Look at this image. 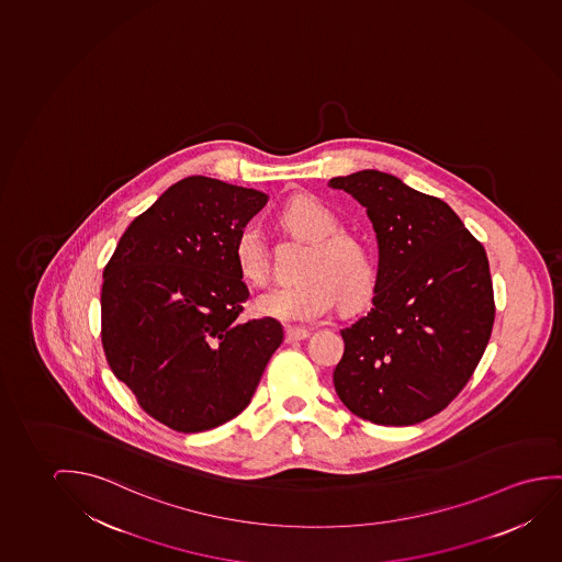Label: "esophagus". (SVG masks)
Returning <instances> with one entry per match:
<instances>
[{
	"label": "esophagus",
	"mask_w": 562,
	"mask_h": 562,
	"mask_svg": "<svg viewBox=\"0 0 562 562\" xmlns=\"http://www.w3.org/2000/svg\"><path fill=\"white\" fill-rule=\"evenodd\" d=\"M310 336L311 333L307 328H295V326H288V328H285V342L288 344L305 340V338H310Z\"/></svg>",
	"instance_id": "1"
}]
</instances>
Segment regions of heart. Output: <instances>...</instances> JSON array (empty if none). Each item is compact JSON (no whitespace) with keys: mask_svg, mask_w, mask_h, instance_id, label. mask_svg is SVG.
<instances>
[{"mask_svg":"<svg viewBox=\"0 0 562 562\" xmlns=\"http://www.w3.org/2000/svg\"><path fill=\"white\" fill-rule=\"evenodd\" d=\"M285 228L313 244L303 278L293 285H274L255 300L262 317L290 325H305L325 317L338 303L346 307L366 302L373 292L374 269L366 247L358 239L340 234L342 224L323 201L315 196H295L280 212ZM234 262L241 278L262 284L269 277L267 247L259 224L249 222L234 239Z\"/></svg>","mask_w":562,"mask_h":562,"instance_id":"1","label":"heart"}]
</instances>
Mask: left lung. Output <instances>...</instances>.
Here are the masks:
<instances>
[{
  "label": "left lung",
  "mask_w": 562,
  "mask_h": 562,
  "mask_svg": "<svg viewBox=\"0 0 562 562\" xmlns=\"http://www.w3.org/2000/svg\"><path fill=\"white\" fill-rule=\"evenodd\" d=\"M373 224V307L342 328L334 389L376 425L429 419L470 381L495 321L487 252L450 206L396 176L361 170L328 181Z\"/></svg>",
  "instance_id": "1"
}]
</instances>
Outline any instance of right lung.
Listing matches in <instances>:
<instances>
[{
  "label": "right lung",
  "mask_w": 562,
  "mask_h": 562,
  "mask_svg": "<svg viewBox=\"0 0 562 562\" xmlns=\"http://www.w3.org/2000/svg\"><path fill=\"white\" fill-rule=\"evenodd\" d=\"M267 201L220 179H181L131 222L104 269L108 363L173 431L241 414L284 340L277 318H239L249 290L232 247Z\"/></svg>",
  "instance_id": "obj_1"
}]
</instances>
